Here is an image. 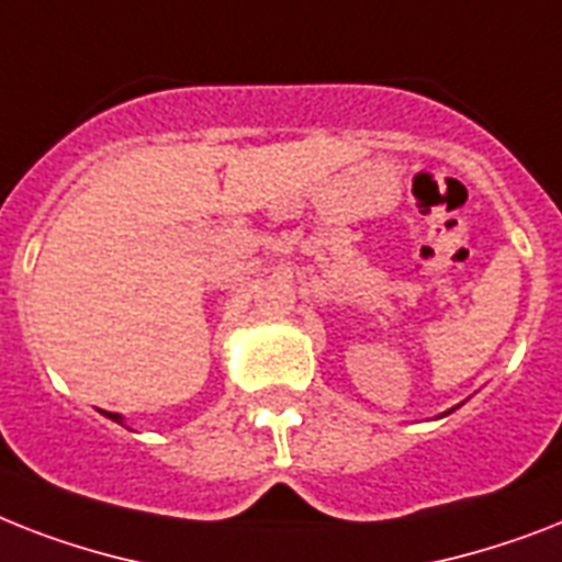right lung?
Here are the masks:
<instances>
[{
    "label": "right lung",
    "mask_w": 562,
    "mask_h": 562,
    "mask_svg": "<svg viewBox=\"0 0 562 562\" xmlns=\"http://www.w3.org/2000/svg\"><path fill=\"white\" fill-rule=\"evenodd\" d=\"M103 415H106V418H112V422L123 424V415L121 413H103Z\"/></svg>",
    "instance_id": "right-lung-1"
}]
</instances>
